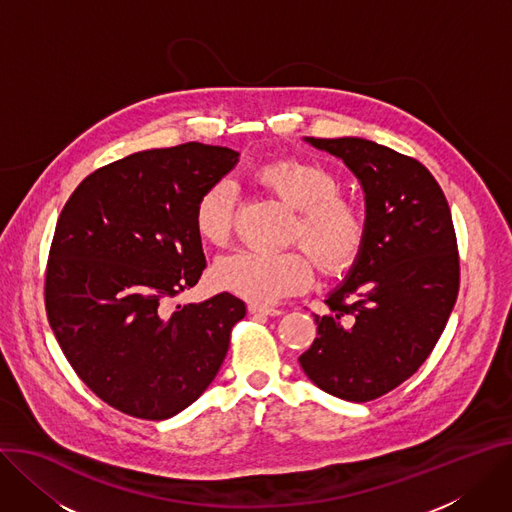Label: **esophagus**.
I'll use <instances>...</instances> for the list:
<instances>
[{
  "instance_id": "obj_1",
  "label": "esophagus",
  "mask_w": 512,
  "mask_h": 512,
  "mask_svg": "<svg viewBox=\"0 0 512 512\" xmlns=\"http://www.w3.org/2000/svg\"><path fill=\"white\" fill-rule=\"evenodd\" d=\"M249 312H251V314H265V316H280V314H284L280 308L263 306V304H257V302H251V304H249Z\"/></svg>"
}]
</instances>
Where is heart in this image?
I'll list each match as a JSON object with an SVG mask.
<instances>
[{
	"mask_svg": "<svg viewBox=\"0 0 512 512\" xmlns=\"http://www.w3.org/2000/svg\"><path fill=\"white\" fill-rule=\"evenodd\" d=\"M255 177L298 210L290 237L302 241L320 269L339 271L355 259L365 218L357 202L339 194V179L329 169L306 159H280L257 167ZM192 218L204 243L224 247L235 222V188L228 181L208 185L194 204ZM212 277L226 292L273 304L310 286L312 263L300 249L239 251L222 257Z\"/></svg>",
	"mask_w": 512,
	"mask_h": 512,
	"instance_id": "b5f03b06",
	"label": "heart"
}]
</instances>
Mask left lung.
Listing matches in <instances>:
<instances>
[{
	"mask_svg": "<svg viewBox=\"0 0 512 512\" xmlns=\"http://www.w3.org/2000/svg\"><path fill=\"white\" fill-rule=\"evenodd\" d=\"M353 171L365 194V235L345 282L314 316L304 374L349 402L376 400L425 363L459 292L451 210L431 171L357 136L306 138Z\"/></svg>",
	"mask_w": 512,
	"mask_h": 512,
	"instance_id": "obj_1",
	"label": "left lung"
}]
</instances>
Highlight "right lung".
Listing matches in <instances>:
<instances>
[{"label":"right lung","mask_w":512,"mask_h":512,"mask_svg":"<svg viewBox=\"0 0 512 512\" xmlns=\"http://www.w3.org/2000/svg\"><path fill=\"white\" fill-rule=\"evenodd\" d=\"M237 163L202 143L134 153L87 175L57 220L46 316L75 374L124 414L163 421L196 402L247 314L228 292L165 308L206 267L194 204Z\"/></svg>","instance_id":"obj_1"}]
</instances>
